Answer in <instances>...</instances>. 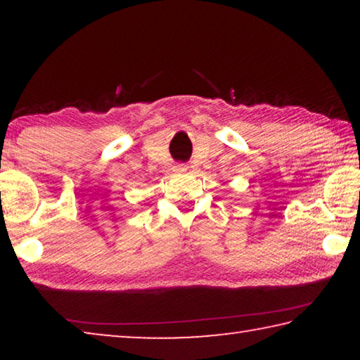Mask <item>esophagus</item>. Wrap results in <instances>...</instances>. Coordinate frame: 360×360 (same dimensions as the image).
<instances>
[{"label":"esophagus","mask_w":360,"mask_h":360,"mask_svg":"<svg viewBox=\"0 0 360 360\" xmlns=\"http://www.w3.org/2000/svg\"><path fill=\"white\" fill-rule=\"evenodd\" d=\"M174 169H176V172H179V173L187 172V165H186V163H176Z\"/></svg>","instance_id":"34e87169"}]
</instances>
